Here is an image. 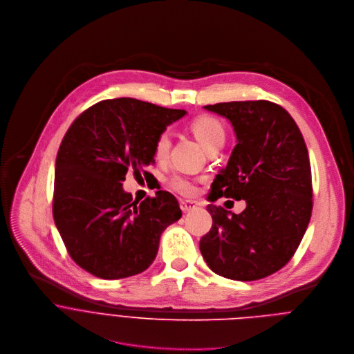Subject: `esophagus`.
<instances>
[{
    "mask_svg": "<svg viewBox=\"0 0 354 354\" xmlns=\"http://www.w3.org/2000/svg\"><path fill=\"white\" fill-rule=\"evenodd\" d=\"M195 207H196V205L192 203V202H188V201H181L180 202V209L183 210V213H188V212L194 210Z\"/></svg>",
    "mask_w": 354,
    "mask_h": 354,
    "instance_id": "obj_1",
    "label": "esophagus"
}]
</instances>
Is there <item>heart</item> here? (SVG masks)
Returning <instances> with one entry per match:
<instances>
[{
  "label": "heart",
  "instance_id": "heart-1",
  "mask_svg": "<svg viewBox=\"0 0 354 354\" xmlns=\"http://www.w3.org/2000/svg\"><path fill=\"white\" fill-rule=\"evenodd\" d=\"M189 129L195 138L207 151L212 147L223 145L225 141V129L223 123L214 117L201 115L189 123ZM170 149V137L167 131L160 133L153 144V155L158 160L167 158ZM170 187L184 196H192L196 194V184L194 180L185 176H174L170 180Z\"/></svg>",
  "mask_w": 354,
  "mask_h": 354
}]
</instances>
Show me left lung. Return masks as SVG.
<instances>
[{
  "label": "left lung",
  "instance_id": "8db88e82",
  "mask_svg": "<svg viewBox=\"0 0 354 354\" xmlns=\"http://www.w3.org/2000/svg\"><path fill=\"white\" fill-rule=\"evenodd\" d=\"M228 119L237 144L212 184L210 202L245 201L235 214L209 205L213 227L199 243L209 268L227 279L251 281L281 269L297 251L312 216V171L299 127L266 100L205 106Z\"/></svg>",
  "mask_w": 354,
  "mask_h": 354
}]
</instances>
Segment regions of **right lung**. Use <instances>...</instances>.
<instances>
[{
	"mask_svg": "<svg viewBox=\"0 0 354 354\" xmlns=\"http://www.w3.org/2000/svg\"><path fill=\"white\" fill-rule=\"evenodd\" d=\"M185 114L120 97L92 106L68 127L56 158L53 218L70 257L93 276L144 272L162 232L181 218L170 192L138 203L122 181L130 171L149 174L156 137Z\"/></svg>",
	"mask_w": 354,
	"mask_h": 354,
	"instance_id": "1",
	"label": "right lung"
}]
</instances>
